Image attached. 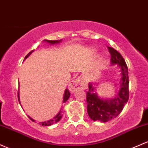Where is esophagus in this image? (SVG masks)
<instances>
[{"label":"esophagus","instance_id":"esophagus-1","mask_svg":"<svg viewBox=\"0 0 148 148\" xmlns=\"http://www.w3.org/2000/svg\"><path fill=\"white\" fill-rule=\"evenodd\" d=\"M86 86V82L83 78H78V79L73 80L70 82L69 85V89L71 92H74L78 89H84Z\"/></svg>","mask_w":148,"mask_h":148}]
</instances>
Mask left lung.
Here are the masks:
<instances>
[{
  "label": "left lung",
  "instance_id": "obj_1",
  "mask_svg": "<svg viewBox=\"0 0 148 148\" xmlns=\"http://www.w3.org/2000/svg\"><path fill=\"white\" fill-rule=\"evenodd\" d=\"M111 55V64H117L121 71L120 89L116 98L112 99H102L95 92V88L90 83L88 91L87 92V112L90 118L93 121L107 122L114 119L122 111L125 104L129 97V73L125 60L118 51L111 47H108Z\"/></svg>",
  "mask_w": 148,
  "mask_h": 148
}]
</instances>
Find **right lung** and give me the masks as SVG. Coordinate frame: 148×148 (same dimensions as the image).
<instances>
[{"instance_id": "1", "label": "right lung", "mask_w": 148, "mask_h": 148, "mask_svg": "<svg viewBox=\"0 0 148 148\" xmlns=\"http://www.w3.org/2000/svg\"><path fill=\"white\" fill-rule=\"evenodd\" d=\"M62 40H44V41L47 42V43H50V44H56V43H59L60 42H61ZM32 52H34V50H32L31 52H29V53H28V54L25 57V58H24V60L27 59L28 57L30 56L31 54L32 53ZM19 90H18V93H17V97H18V100H19V104H20V100H19ZM69 96H70V92H69V90H68L67 88L66 89L65 91H64V97H63V103H65L66 101H67V100L69 99ZM21 105V104H20ZM62 116V111L60 110V111L59 112V113L58 114L56 115V116H55L53 119H50V120H48V121H43V122H40V124H41L42 126H50V125H53V124H56V123L58 122V121H60V120L61 119ZM28 117L31 120H32V121H35V120H34L32 118H31L30 116H28Z\"/></svg>"}]
</instances>
